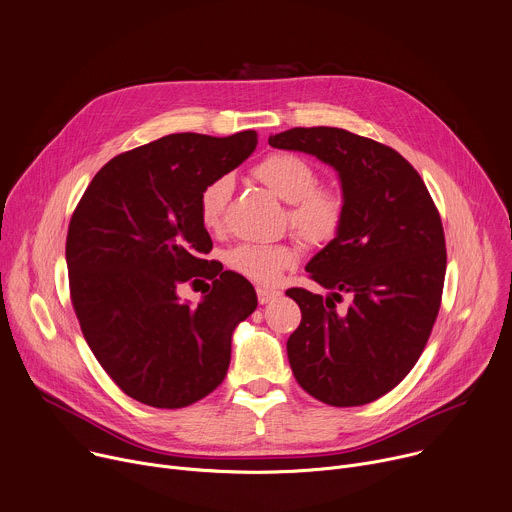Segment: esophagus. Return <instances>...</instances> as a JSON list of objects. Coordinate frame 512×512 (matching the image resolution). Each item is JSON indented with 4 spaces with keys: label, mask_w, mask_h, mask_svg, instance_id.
<instances>
[{
    "label": "esophagus",
    "mask_w": 512,
    "mask_h": 512,
    "mask_svg": "<svg viewBox=\"0 0 512 512\" xmlns=\"http://www.w3.org/2000/svg\"><path fill=\"white\" fill-rule=\"evenodd\" d=\"M282 296V292H277V290H269V288H257V300H259V304H269V302H273V300H277Z\"/></svg>",
    "instance_id": "1"
}]
</instances>
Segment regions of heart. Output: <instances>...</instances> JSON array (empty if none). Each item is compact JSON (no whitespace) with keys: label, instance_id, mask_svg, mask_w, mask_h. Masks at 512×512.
<instances>
[{"label":"heart","instance_id":"1","mask_svg":"<svg viewBox=\"0 0 512 512\" xmlns=\"http://www.w3.org/2000/svg\"><path fill=\"white\" fill-rule=\"evenodd\" d=\"M253 175L273 196L290 204V228L306 245H327L339 235L347 210L345 196L331 185H318V175L310 161L294 153H271L253 167ZM230 194L232 179L228 175L212 179L202 190L198 210L208 230L222 226ZM298 257L300 251L292 243H241L226 251L224 263L251 282L271 284L284 269L292 267Z\"/></svg>","mask_w":512,"mask_h":512}]
</instances>
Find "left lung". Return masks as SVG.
Returning <instances> with one entry per match:
<instances>
[{"mask_svg": "<svg viewBox=\"0 0 512 512\" xmlns=\"http://www.w3.org/2000/svg\"><path fill=\"white\" fill-rule=\"evenodd\" d=\"M275 149L314 155L339 173L345 222L306 271L330 296L292 288L302 310L288 339L298 384L331 406H361L396 388L421 357L441 306L447 251L425 181L394 149L343 128H292Z\"/></svg>", "mask_w": 512, "mask_h": 512, "instance_id": "1", "label": "left lung"}]
</instances>
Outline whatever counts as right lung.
Listing matches in <instances>:
<instances>
[{
    "instance_id": "add662e5",
    "label": "right lung",
    "mask_w": 512,
    "mask_h": 512,
    "mask_svg": "<svg viewBox=\"0 0 512 512\" xmlns=\"http://www.w3.org/2000/svg\"><path fill=\"white\" fill-rule=\"evenodd\" d=\"M255 147V130L163 136L108 161L73 212L65 257L81 333L138 402L190 406L226 376L232 333L257 294L243 275L206 259L212 239L198 200ZM192 279L213 282L198 307L176 296Z\"/></svg>"
}]
</instances>
